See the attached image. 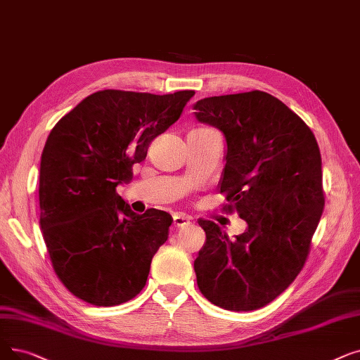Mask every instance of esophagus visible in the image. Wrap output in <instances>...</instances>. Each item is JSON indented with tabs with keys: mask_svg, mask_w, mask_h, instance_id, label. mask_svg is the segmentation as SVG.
I'll use <instances>...</instances> for the list:
<instances>
[{
	"mask_svg": "<svg viewBox=\"0 0 360 360\" xmlns=\"http://www.w3.org/2000/svg\"><path fill=\"white\" fill-rule=\"evenodd\" d=\"M190 224H191V221H190L188 216H185V214H175V216H174V226H175L176 229L188 226Z\"/></svg>",
	"mask_w": 360,
	"mask_h": 360,
	"instance_id": "esophagus-1",
	"label": "esophagus"
}]
</instances>
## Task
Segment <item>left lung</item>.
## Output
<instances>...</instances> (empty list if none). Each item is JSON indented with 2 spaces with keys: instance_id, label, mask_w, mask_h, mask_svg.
Wrapping results in <instances>:
<instances>
[{
  "instance_id": "obj_1",
  "label": "left lung",
  "mask_w": 360,
  "mask_h": 360,
  "mask_svg": "<svg viewBox=\"0 0 360 360\" xmlns=\"http://www.w3.org/2000/svg\"><path fill=\"white\" fill-rule=\"evenodd\" d=\"M194 108L226 138L224 210L248 225L229 240L200 219L206 244L194 262L197 285L219 307L256 310L285 291L307 260L325 205L321 151L302 117L268 92L209 97Z\"/></svg>"
}]
</instances>
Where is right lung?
Returning <instances> with one entry per match:
<instances>
[{
  "label": "right lung",
  "instance_id": "1",
  "mask_svg": "<svg viewBox=\"0 0 360 360\" xmlns=\"http://www.w3.org/2000/svg\"><path fill=\"white\" fill-rule=\"evenodd\" d=\"M194 94L103 89L51 129L41 158L39 224L57 278L77 299L117 306L146 287L174 219L158 209L134 213L116 186L131 181L132 166Z\"/></svg>",
  "mask_w": 360,
  "mask_h": 360
}]
</instances>
